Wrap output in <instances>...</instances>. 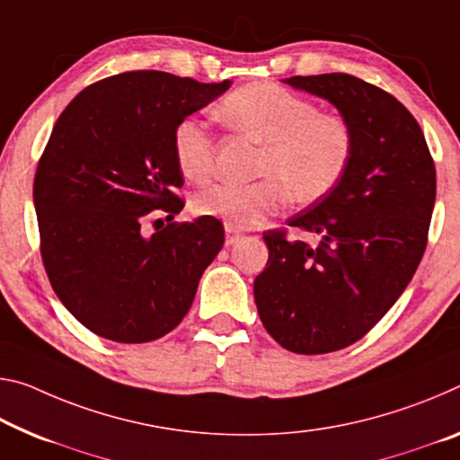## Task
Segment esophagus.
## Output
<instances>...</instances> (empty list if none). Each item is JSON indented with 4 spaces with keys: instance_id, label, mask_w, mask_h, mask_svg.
Segmentation results:
<instances>
[{
    "instance_id": "34e87169",
    "label": "esophagus",
    "mask_w": 460,
    "mask_h": 460,
    "mask_svg": "<svg viewBox=\"0 0 460 460\" xmlns=\"http://www.w3.org/2000/svg\"><path fill=\"white\" fill-rule=\"evenodd\" d=\"M243 237V231H239L237 227H233V225H225V243L231 245L235 243L237 239Z\"/></svg>"
}]
</instances>
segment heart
I'll use <instances>...</instances> for the list:
<instances>
[{"mask_svg":"<svg viewBox=\"0 0 460 460\" xmlns=\"http://www.w3.org/2000/svg\"><path fill=\"white\" fill-rule=\"evenodd\" d=\"M233 130L261 143L250 184L218 181L196 194L194 210L237 229L256 227L284 204H313L332 194L352 165L354 128L341 114L319 112L315 102L276 84H250L227 93L217 108ZM180 172L207 180L215 141L199 119H181L172 137Z\"/></svg>","mask_w":460,"mask_h":460,"instance_id":"1","label":"heart"}]
</instances>
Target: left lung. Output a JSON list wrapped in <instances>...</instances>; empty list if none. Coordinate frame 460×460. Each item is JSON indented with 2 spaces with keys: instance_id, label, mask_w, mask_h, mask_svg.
<instances>
[{
  "instance_id": "obj_1",
  "label": "left lung",
  "mask_w": 460,
  "mask_h": 460,
  "mask_svg": "<svg viewBox=\"0 0 460 460\" xmlns=\"http://www.w3.org/2000/svg\"><path fill=\"white\" fill-rule=\"evenodd\" d=\"M338 108L356 151L332 194L270 229L253 282L261 323L295 354H327L364 338L413 279L426 252L436 167L411 112L348 73L284 79ZM301 234H313L307 244Z\"/></svg>"
}]
</instances>
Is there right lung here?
Segmentation results:
<instances>
[{
	"label": "right lung",
	"instance_id": "1",
	"mask_svg": "<svg viewBox=\"0 0 460 460\" xmlns=\"http://www.w3.org/2000/svg\"><path fill=\"white\" fill-rule=\"evenodd\" d=\"M164 71H127L87 85L55 122L34 176L40 256L50 287L100 338L143 344L190 309L225 243L218 218L167 223L184 200L173 128L227 90ZM164 225V223H162Z\"/></svg>",
	"mask_w": 460,
	"mask_h": 460
}]
</instances>
